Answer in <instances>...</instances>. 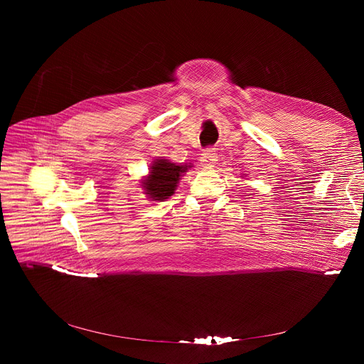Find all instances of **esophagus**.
I'll list each match as a JSON object with an SVG mask.
<instances>
[{
  "label": "esophagus",
  "mask_w": 364,
  "mask_h": 364,
  "mask_svg": "<svg viewBox=\"0 0 364 364\" xmlns=\"http://www.w3.org/2000/svg\"><path fill=\"white\" fill-rule=\"evenodd\" d=\"M201 164L203 166H213L216 164L218 161V152H216V148H205L201 154Z\"/></svg>",
  "instance_id": "1"
}]
</instances>
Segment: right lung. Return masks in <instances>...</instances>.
<instances>
[{
	"mask_svg": "<svg viewBox=\"0 0 364 364\" xmlns=\"http://www.w3.org/2000/svg\"><path fill=\"white\" fill-rule=\"evenodd\" d=\"M186 170L187 167L176 166L167 160H157L154 161L149 176L142 181V187L149 198L164 201L174 193L180 176Z\"/></svg>",
	"mask_w": 364,
	"mask_h": 364,
	"instance_id": "add662e5",
	"label": "right lung"
}]
</instances>
